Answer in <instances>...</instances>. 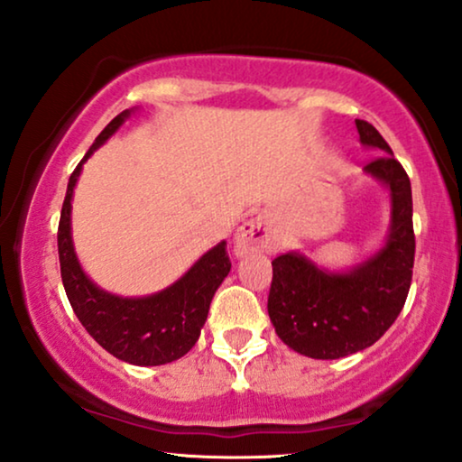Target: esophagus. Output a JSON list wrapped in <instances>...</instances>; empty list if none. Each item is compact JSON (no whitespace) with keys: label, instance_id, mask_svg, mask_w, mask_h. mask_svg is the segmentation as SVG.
<instances>
[{"label":"esophagus","instance_id":"34e87169","mask_svg":"<svg viewBox=\"0 0 462 462\" xmlns=\"http://www.w3.org/2000/svg\"><path fill=\"white\" fill-rule=\"evenodd\" d=\"M281 249V235L268 217H255L245 221L235 235V254L245 255L251 251H276Z\"/></svg>","mask_w":462,"mask_h":462}]
</instances>
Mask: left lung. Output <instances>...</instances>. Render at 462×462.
Returning a JSON list of instances; mask_svg holds the SVG:
<instances>
[{"label":"left lung","mask_w":462,"mask_h":462,"mask_svg":"<svg viewBox=\"0 0 462 462\" xmlns=\"http://www.w3.org/2000/svg\"><path fill=\"white\" fill-rule=\"evenodd\" d=\"M361 145L383 156L364 173L389 192L391 221L380 247L344 270L325 268L300 251L273 262L268 317L276 336L310 359H340L365 350L395 323L414 268L411 186L376 128L355 120Z\"/></svg>","instance_id":"1"}]
</instances>
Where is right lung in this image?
Wrapping results in <instances>:
<instances>
[{
  "mask_svg": "<svg viewBox=\"0 0 462 462\" xmlns=\"http://www.w3.org/2000/svg\"><path fill=\"white\" fill-rule=\"evenodd\" d=\"M134 112L137 109H126L116 116L69 177L59 221L60 276L79 323L107 353L131 365H164L181 359L199 340L213 295L230 273L232 263L226 241H221L169 287L139 298L106 291L84 273L71 235L73 189L86 160L114 137Z\"/></svg>",
  "mask_w": 462,
  "mask_h": 462,
  "instance_id": "add662e5",
  "label": "right lung"
}]
</instances>
